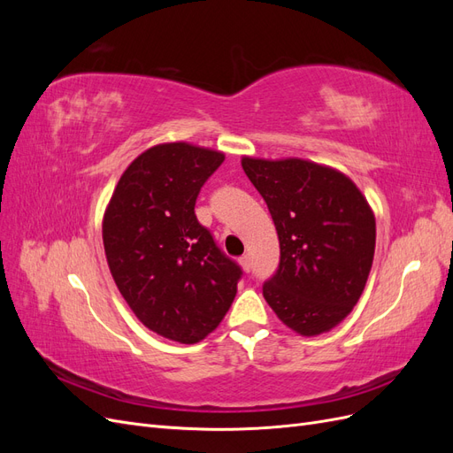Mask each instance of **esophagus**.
Returning <instances> with one entry per match:
<instances>
[{
  "instance_id": "esophagus-1",
  "label": "esophagus",
  "mask_w": 453,
  "mask_h": 453,
  "mask_svg": "<svg viewBox=\"0 0 453 453\" xmlns=\"http://www.w3.org/2000/svg\"><path fill=\"white\" fill-rule=\"evenodd\" d=\"M240 265L243 266L245 272H251V257H250V255L240 257Z\"/></svg>"
}]
</instances>
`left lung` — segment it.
<instances>
[{
  "label": "left lung",
  "instance_id": "1",
  "mask_svg": "<svg viewBox=\"0 0 453 453\" xmlns=\"http://www.w3.org/2000/svg\"><path fill=\"white\" fill-rule=\"evenodd\" d=\"M242 166L280 238L266 303L298 334L331 331L357 304L372 268V210L349 177L319 164L245 157Z\"/></svg>",
  "mask_w": 453,
  "mask_h": 453
}]
</instances>
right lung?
Returning <instances> with one entry per match:
<instances>
[{"instance_id":"right-lung-1","label":"right lung","mask_w":453,"mask_h":453,"mask_svg":"<svg viewBox=\"0 0 453 453\" xmlns=\"http://www.w3.org/2000/svg\"><path fill=\"white\" fill-rule=\"evenodd\" d=\"M223 160L188 143L150 147L122 173L104 217L120 295L147 328L181 344H196L221 323L243 276L195 213L200 188Z\"/></svg>"}]
</instances>
